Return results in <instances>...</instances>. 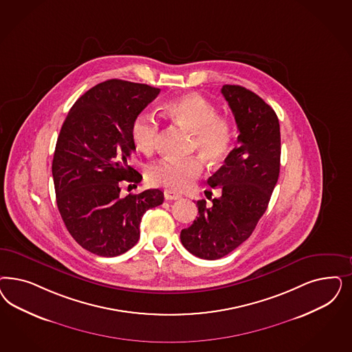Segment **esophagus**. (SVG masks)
Listing matches in <instances>:
<instances>
[{
	"label": "esophagus",
	"mask_w": 352,
	"mask_h": 352,
	"mask_svg": "<svg viewBox=\"0 0 352 352\" xmlns=\"http://www.w3.org/2000/svg\"><path fill=\"white\" fill-rule=\"evenodd\" d=\"M164 198H166L167 201H175V199H180L182 195L179 193L172 192L170 189H166V190H164Z\"/></svg>",
	"instance_id": "34e87169"
}]
</instances>
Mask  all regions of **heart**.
<instances>
[{"label": "heart", "instance_id": "b5f03b06", "mask_svg": "<svg viewBox=\"0 0 352 352\" xmlns=\"http://www.w3.org/2000/svg\"><path fill=\"white\" fill-rule=\"evenodd\" d=\"M163 113L175 123L193 133V148L212 164L224 162L234 142L230 120L217 115L215 104L198 93H188L164 103ZM136 148L145 155L151 154L158 142L159 120L154 113H138L131 126ZM204 159L164 158L148 166V182L172 190H184L193 185L204 172Z\"/></svg>", "mask_w": 352, "mask_h": 352}]
</instances>
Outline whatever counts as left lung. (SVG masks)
<instances>
[{"label": "left lung", "instance_id": "1", "mask_svg": "<svg viewBox=\"0 0 352 352\" xmlns=\"http://www.w3.org/2000/svg\"><path fill=\"white\" fill-rule=\"evenodd\" d=\"M221 93L237 123L239 145L207 180L221 195L210 206L198 201L197 219L180 233L184 248L207 261L226 256L251 236L270 204L281 158L280 123L272 107L239 85H223Z\"/></svg>", "mask_w": 352, "mask_h": 352}]
</instances>
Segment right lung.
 Listing matches in <instances>:
<instances>
[{"mask_svg":"<svg viewBox=\"0 0 352 352\" xmlns=\"http://www.w3.org/2000/svg\"><path fill=\"white\" fill-rule=\"evenodd\" d=\"M160 89L125 80H106L84 93L68 111L53 158L57 206L69 234L82 249L118 256L140 239L148 208L163 204L159 189L120 197L122 182L136 185L129 166L131 126Z\"/></svg>","mask_w":352,"mask_h":352,"instance_id":"1","label":"right lung"}]
</instances>
